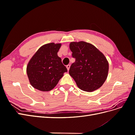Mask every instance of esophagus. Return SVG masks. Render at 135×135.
<instances>
[{
	"label": "esophagus",
	"instance_id": "obj_1",
	"mask_svg": "<svg viewBox=\"0 0 135 135\" xmlns=\"http://www.w3.org/2000/svg\"><path fill=\"white\" fill-rule=\"evenodd\" d=\"M70 65H66V68L68 69V70L69 71V69H70Z\"/></svg>",
	"mask_w": 135,
	"mask_h": 135
}]
</instances>
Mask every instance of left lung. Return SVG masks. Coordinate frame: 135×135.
<instances>
[{"label":"left lung","mask_w":135,"mask_h":135,"mask_svg":"<svg viewBox=\"0 0 135 135\" xmlns=\"http://www.w3.org/2000/svg\"><path fill=\"white\" fill-rule=\"evenodd\" d=\"M69 47L75 61L69 74L81 90L92 92L100 88L107 79L109 62L104 55L91 43L71 42Z\"/></svg>","instance_id":"1"}]
</instances>
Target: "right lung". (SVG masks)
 <instances>
[{
	"label": "right lung",
	"instance_id": "right-lung-1",
	"mask_svg": "<svg viewBox=\"0 0 135 135\" xmlns=\"http://www.w3.org/2000/svg\"><path fill=\"white\" fill-rule=\"evenodd\" d=\"M61 43L46 44L39 48L28 62L26 73L30 84L41 91H50L67 72L57 52Z\"/></svg>",
	"mask_w": 135,
	"mask_h": 135
}]
</instances>
